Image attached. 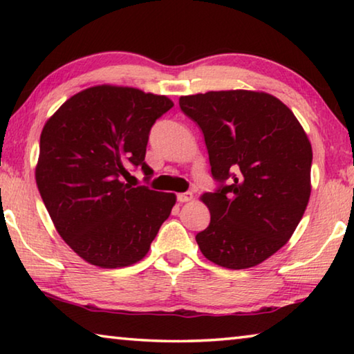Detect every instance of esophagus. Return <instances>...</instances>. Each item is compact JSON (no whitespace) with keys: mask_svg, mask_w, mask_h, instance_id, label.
<instances>
[{"mask_svg":"<svg viewBox=\"0 0 354 354\" xmlns=\"http://www.w3.org/2000/svg\"><path fill=\"white\" fill-rule=\"evenodd\" d=\"M176 198L179 203H187L194 200V195H192V192H183V194H178Z\"/></svg>","mask_w":354,"mask_h":354,"instance_id":"1","label":"esophagus"}]
</instances>
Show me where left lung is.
Returning a JSON list of instances; mask_svg holds the SVG:
<instances>
[{"mask_svg":"<svg viewBox=\"0 0 354 354\" xmlns=\"http://www.w3.org/2000/svg\"><path fill=\"white\" fill-rule=\"evenodd\" d=\"M179 107L203 131L220 183L201 196L211 223L196 243L220 267H254L284 247L306 211L308 136L289 107L266 92L196 93L179 98Z\"/></svg>","mask_w":354,"mask_h":354,"instance_id":"1","label":"left lung"}]
</instances>
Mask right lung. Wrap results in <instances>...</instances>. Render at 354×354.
Masks as SVG:
<instances>
[{
	"label": "right lung",
	"instance_id": "obj_1",
	"mask_svg": "<svg viewBox=\"0 0 354 354\" xmlns=\"http://www.w3.org/2000/svg\"><path fill=\"white\" fill-rule=\"evenodd\" d=\"M173 107L164 95L95 86L59 107L40 134L35 183L56 230L84 261L101 268L139 262L176 195L133 187L129 167L145 162L149 129Z\"/></svg>",
	"mask_w": 354,
	"mask_h": 354
}]
</instances>
